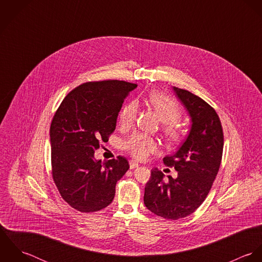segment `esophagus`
Returning a JSON list of instances; mask_svg holds the SVG:
<instances>
[{
  "label": "esophagus",
  "instance_id": "esophagus-1",
  "mask_svg": "<svg viewBox=\"0 0 262 262\" xmlns=\"http://www.w3.org/2000/svg\"><path fill=\"white\" fill-rule=\"evenodd\" d=\"M129 165H130V168H131V169H134V168H136V167L139 166L138 162H136L135 160H130V161H129Z\"/></svg>",
  "mask_w": 262,
  "mask_h": 262
}]
</instances>
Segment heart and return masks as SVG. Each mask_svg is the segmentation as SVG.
<instances>
[{"label":"heart","mask_w":262,"mask_h":262,"mask_svg":"<svg viewBox=\"0 0 262 262\" xmlns=\"http://www.w3.org/2000/svg\"><path fill=\"white\" fill-rule=\"evenodd\" d=\"M146 102L163 124L162 131L166 140L169 142L179 141L182 136V129L177 123L182 117L180 106L170 98L157 92L150 93ZM137 109L138 107L135 102H130L122 108L119 114V123L122 128H130L134 124ZM125 149L136 159L143 160L158 149V145L149 136L136 133L125 142Z\"/></svg>","instance_id":"heart-1"}]
</instances>
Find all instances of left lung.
Wrapping results in <instances>:
<instances>
[{
    "instance_id": "1",
    "label": "left lung",
    "mask_w": 262,
    "mask_h": 262,
    "mask_svg": "<svg viewBox=\"0 0 262 262\" xmlns=\"http://www.w3.org/2000/svg\"><path fill=\"white\" fill-rule=\"evenodd\" d=\"M190 119L187 138L163 162L173 166L177 179L154 168L145 186L144 205L153 214L178 220L193 213L207 198L219 171L224 136L219 116L203 99L172 86Z\"/></svg>"
}]
</instances>
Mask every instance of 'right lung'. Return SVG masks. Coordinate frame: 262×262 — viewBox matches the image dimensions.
<instances>
[{"mask_svg":"<svg viewBox=\"0 0 262 262\" xmlns=\"http://www.w3.org/2000/svg\"><path fill=\"white\" fill-rule=\"evenodd\" d=\"M137 84L122 80L85 82L62 101L50 126L52 177L62 199L83 213L112 203L117 182L129 169L123 156L102 161L95 151L116 129L124 100Z\"/></svg>","mask_w":262,"mask_h":262,"instance_id":"right-lung-1","label":"right lung"}]
</instances>
